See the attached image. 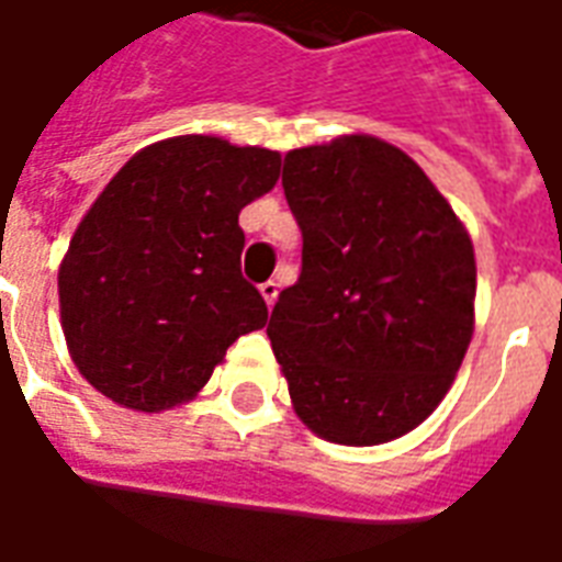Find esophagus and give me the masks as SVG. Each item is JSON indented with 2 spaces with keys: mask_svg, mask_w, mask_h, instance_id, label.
Listing matches in <instances>:
<instances>
[{
  "mask_svg": "<svg viewBox=\"0 0 562 562\" xmlns=\"http://www.w3.org/2000/svg\"><path fill=\"white\" fill-rule=\"evenodd\" d=\"M258 292H261V297H265V304L273 306L277 294H280V285H277L273 280H268V282H261V285H258Z\"/></svg>",
  "mask_w": 562,
  "mask_h": 562,
  "instance_id": "1",
  "label": "esophagus"
}]
</instances>
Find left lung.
<instances>
[{"label":"left lung","instance_id":"8db88e82","mask_svg":"<svg viewBox=\"0 0 562 562\" xmlns=\"http://www.w3.org/2000/svg\"><path fill=\"white\" fill-rule=\"evenodd\" d=\"M282 189L304 252L268 337L294 413L340 446L409 434L470 349V234L430 177L373 135L285 153Z\"/></svg>","mask_w":562,"mask_h":562}]
</instances>
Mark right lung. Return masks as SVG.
Segmentation results:
<instances>
[{
  "instance_id": "obj_1",
  "label": "right lung",
  "mask_w": 562,
  "mask_h": 562,
  "mask_svg": "<svg viewBox=\"0 0 562 562\" xmlns=\"http://www.w3.org/2000/svg\"><path fill=\"white\" fill-rule=\"evenodd\" d=\"M280 165L277 149L180 135L114 173L59 265L68 355L92 389L135 413L171 409L237 337L265 328L237 216L277 186Z\"/></svg>"
}]
</instances>
